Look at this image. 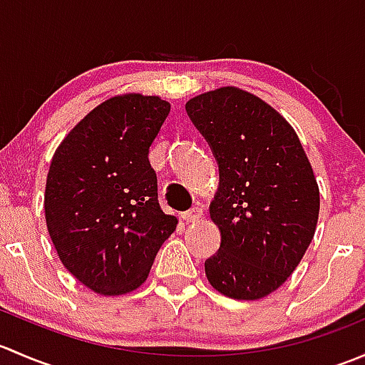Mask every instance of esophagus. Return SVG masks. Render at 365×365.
<instances>
[{"mask_svg":"<svg viewBox=\"0 0 365 365\" xmlns=\"http://www.w3.org/2000/svg\"><path fill=\"white\" fill-rule=\"evenodd\" d=\"M201 217H203V208H201V206H192L190 210L183 212V219H185L187 222H197Z\"/></svg>","mask_w":365,"mask_h":365,"instance_id":"esophagus-1","label":"esophagus"}]
</instances>
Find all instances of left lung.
I'll list each match as a JSON object with an SVG mask.
<instances>
[{"instance_id":"obj_1","label":"left lung","mask_w":365,"mask_h":365,"mask_svg":"<svg viewBox=\"0 0 365 365\" xmlns=\"http://www.w3.org/2000/svg\"><path fill=\"white\" fill-rule=\"evenodd\" d=\"M219 164L210 219L219 252L205 261L213 289L259 300L295 272L314 237L319 189L295 128L270 104L222 86L185 104Z\"/></svg>"}]
</instances>
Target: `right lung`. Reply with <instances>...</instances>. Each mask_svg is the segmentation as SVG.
<instances>
[{
    "label": "right lung",
    "instance_id": "right-lung-1",
    "mask_svg": "<svg viewBox=\"0 0 365 365\" xmlns=\"http://www.w3.org/2000/svg\"><path fill=\"white\" fill-rule=\"evenodd\" d=\"M171 106L123 93L91 109L54 152L43 210L60 261L91 292L116 297L148 279L178 219L162 212L148 150Z\"/></svg>",
    "mask_w": 365,
    "mask_h": 365
}]
</instances>
